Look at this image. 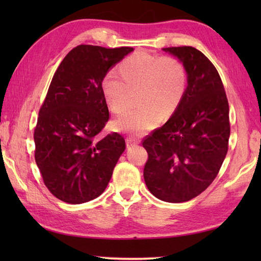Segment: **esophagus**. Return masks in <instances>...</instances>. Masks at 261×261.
<instances>
[{
	"label": "esophagus",
	"mask_w": 261,
	"mask_h": 261,
	"mask_svg": "<svg viewBox=\"0 0 261 261\" xmlns=\"http://www.w3.org/2000/svg\"><path fill=\"white\" fill-rule=\"evenodd\" d=\"M137 143H138V141H137V139L132 138V137H127V138H126V146H127V147L135 146V145H136Z\"/></svg>",
	"instance_id": "1"
}]
</instances>
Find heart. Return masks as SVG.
Here are the masks:
<instances>
[{"mask_svg": "<svg viewBox=\"0 0 261 261\" xmlns=\"http://www.w3.org/2000/svg\"><path fill=\"white\" fill-rule=\"evenodd\" d=\"M105 74L101 90L109 108L122 113L130 106L131 92L138 91L139 108L129 110L113 122L117 131L141 136L159 122H166L182 103L188 77L182 62L173 56L137 51Z\"/></svg>", "mask_w": 261, "mask_h": 261, "instance_id": "1", "label": "heart"}]
</instances>
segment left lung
Segmentation results:
<instances>
[{"instance_id": "left-lung-1", "label": "left lung", "mask_w": 261, "mask_h": 261, "mask_svg": "<svg viewBox=\"0 0 261 261\" xmlns=\"http://www.w3.org/2000/svg\"><path fill=\"white\" fill-rule=\"evenodd\" d=\"M163 50L183 62L188 87L173 116L143 139L148 154L144 179L159 199L184 202L205 191L219 174L230 136L229 105L218 70L200 50Z\"/></svg>"}]
</instances>
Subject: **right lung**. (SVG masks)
Here are the masks:
<instances>
[{"instance_id":"1","label":"right lung","mask_w":261,"mask_h":261,"mask_svg":"<svg viewBox=\"0 0 261 261\" xmlns=\"http://www.w3.org/2000/svg\"><path fill=\"white\" fill-rule=\"evenodd\" d=\"M132 50L79 45L53 76L34 127V158L57 199L83 204L107 188L125 140L117 132L99 137L109 120L101 82Z\"/></svg>"}]
</instances>
